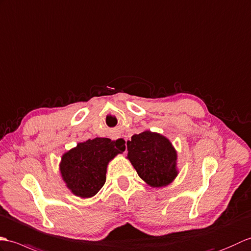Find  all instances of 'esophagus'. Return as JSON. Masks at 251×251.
I'll use <instances>...</instances> for the list:
<instances>
[{"instance_id":"1","label":"esophagus","mask_w":251,"mask_h":251,"mask_svg":"<svg viewBox=\"0 0 251 251\" xmlns=\"http://www.w3.org/2000/svg\"><path fill=\"white\" fill-rule=\"evenodd\" d=\"M120 143L122 144V145H124V146H126V137H124V136H121L120 137Z\"/></svg>"}]
</instances>
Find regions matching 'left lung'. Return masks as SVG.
Returning <instances> with one entry per match:
<instances>
[{
	"label": "left lung",
	"mask_w": 251,
	"mask_h": 251,
	"mask_svg": "<svg viewBox=\"0 0 251 251\" xmlns=\"http://www.w3.org/2000/svg\"><path fill=\"white\" fill-rule=\"evenodd\" d=\"M127 159L138 176L152 188L170 185L178 175L177 151L168 137L144 131L126 142Z\"/></svg>",
	"instance_id": "left-lung-1"
}]
</instances>
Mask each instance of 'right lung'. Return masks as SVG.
<instances>
[{
    "label": "right lung",
    "instance_id": "add662e5",
    "mask_svg": "<svg viewBox=\"0 0 251 251\" xmlns=\"http://www.w3.org/2000/svg\"><path fill=\"white\" fill-rule=\"evenodd\" d=\"M125 150L119 140L114 142L105 137L78 143L61 158V177L76 197L92 198L106 181L108 163Z\"/></svg>",
    "mask_w": 251,
    "mask_h": 251
}]
</instances>
